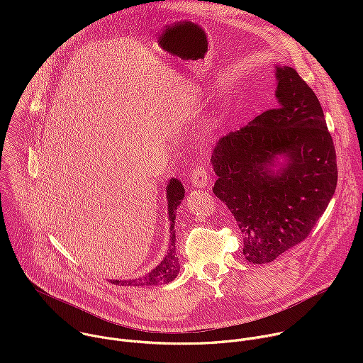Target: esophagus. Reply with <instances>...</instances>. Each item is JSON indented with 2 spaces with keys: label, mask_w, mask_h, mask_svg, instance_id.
<instances>
[{
  "label": "esophagus",
  "mask_w": 363,
  "mask_h": 363,
  "mask_svg": "<svg viewBox=\"0 0 363 363\" xmlns=\"http://www.w3.org/2000/svg\"><path fill=\"white\" fill-rule=\"evenodd\" d=\"M191 182L195 188H205L208 185V177H206V169L202 165H196L191 175Z\"/></svg>",
  "instance_id": "1"
}]
</instances>
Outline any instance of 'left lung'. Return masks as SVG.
<instances>
[{
  "label": "left lung",
  "instance_id": "8db88e82",
  "mask_svg": "<svg viewBox=\"0 0 363 363\" xmlns=\"http://www.w3.org/2000/svg\"><path fill=\"white\" fill-rule=\"evenodd\" d=\"M276 79L277 106L223 136L211 157L218 177L213 191L234 216L242 252L254 264L300 244L337 184L335 145L319 99L291 67H276Z\"/></svg>",
  "mask_w": 363,
  "mask_h": 363
}]
</instances>
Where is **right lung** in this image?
Segmentation results:
<instances>
[{
  "label": "right lung",
  "instance_id": "obj_1",
  "mask_svg": "<svg viewBox=\"0 0 363 363\" xmlns=\"http://www.w3.org/2000/svg\"><path fill=\"white\" fill-rule=\"evenodd\" d=\"M185 189L177 178H171V181L167 185V198H168V216L171 221V245L168 248V252L164 260L155 267L150 273H147L145 277H140L138 280H113V284L121 286H158V284H167L172 281L179 274V260L175 252V214L177 206L184 199Z\"/></svg>",
  "mask_w": 363,
  "mask_h": 363
}]
</instances>
